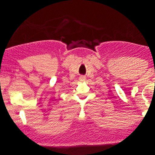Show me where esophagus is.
<instances>
[{
  "label": "esophagus",
  "mask_w": 155,
  "mask_h": 155,
  "mask_svg": "<svg viewBox=\"0 0 155 155\" xmlns=\"http://www.w3.org/2000/svg\"><path fill=\"white\" fill-rule=\"evenodd\" d=\"M85 79H86V77L85 76H80L79 77V80L81 81H85Z\"/></svg>",
  "instance_id": "obj_1"
}]
</instances>
